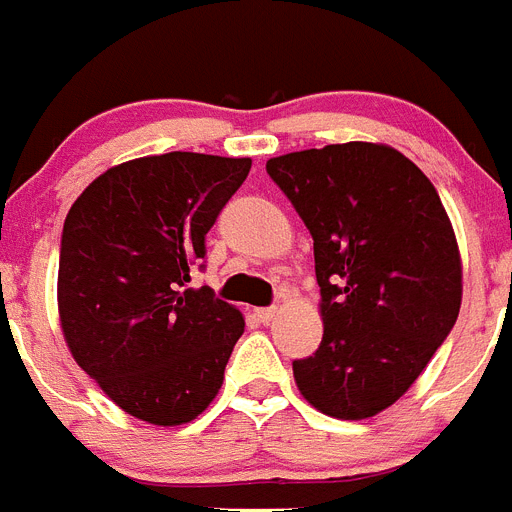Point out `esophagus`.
<instances>
[{"label":"esophagus","instance_id":"obj_1","mask_svg":"<svg viewBox=\"0 0 512 512\" xmlns=\"http://www.w3.org/2000/svg\"><path fill=\"white\" fill-rule=\"evenodd\" d=\"M277 315H279V307H259V310H256V318H259L261 323H266V325L277 318Z\"/></svg>","mask_w":512,"mask_h":512}]
</instances>
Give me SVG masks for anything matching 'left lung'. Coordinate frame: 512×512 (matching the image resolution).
Listing matches in <instances>:
<instances>
[{
  "label": "left lung",
  "mask_w": 512,
  "mask_h": 512,
  "mask_svg": "<svg viewBox=\"0 0 512 512\" xmlns=\"http://www.w3.org/2000/svg\"><path fill=\"white\" fill-rule=\"evenodd\" d=\"M315 241L323 341L292 364L300 395L330 418L395 405L449 336L461 307L454 225L428 176L384 143L269 158Z\"/></svg>",
  "instance_id": "8db88e82"
}]
</instances>
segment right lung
<instances>
[{
    "label": "right lung",
    "mask_w": 512,
    "mask_h": 512,
    "mask_svg": "<svg viewBox=\"0 0 512 512\" xmlns=\"http://www.w3.org/2000/svg\"><path fill=\"white\" fill-rule=\"evenodd\" d=\"M251 158L161 153L99 174L63 223L58 320L76 364L117 408L184 425L223 387L246 320L212 289L187 287L205 235Z\"/></svg>",
    "instance_id": "right-lung-1"
}]
</instances>
